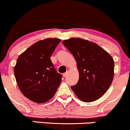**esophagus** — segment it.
Returning a JSON list of instances; mask_svg holds the SVG:
<instances>
[{"label": "esophagus", "mask_w": 130, "mask_h": 130, "mask_svg": "<svg viewBox=\"0 0 130 130\" xmlns=\"http://www.w3.org/2000/svg\"><path fill=\"white\" fill-rule=\"evenodd\" d=\"M68 72L67 71V72L66 73H65L63 74V77H66L67 75H68Z\"/></svg>", "instance_id": "obj_1"}]
</instances>
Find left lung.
<instances>
[{
    "mask_svg": "<svg viewBox=\"0 0 130 130\" xmlns=\"http://www.w3.org/2000/svg\"><path fill=\"white\" fill-rule=\"evenodd\" d=\"M62 43L75 57L79 72V79L76 85L71 86L72 89L83 102L99 99L113 81V58L103 48L88 40L73 38Z\"/></svg>",
    "mask_w": 130,
    "mask_h": 130,
    "instance_id": "left-lung-1",
    "label": "left lung"
}]
</instances>
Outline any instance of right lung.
<instances>
[{
  "instance_id": "add662e5",
  "label": "right lung",
  "mask_w": 130,
  "mask_h": 130,
  "mask_svg": "<svg viewBox=\"0 0 130 130\" xmlns=\"http://www.w3.org/2000/svg\"><path fill=\"white\" fill-rule=\"evenodd\" d=\"M61 39L47 38L35 42L17 58L14 74L20 90L36 103L47 102L53 98L62 81L51 56Z\"/></svg>"
}]
</instances>
